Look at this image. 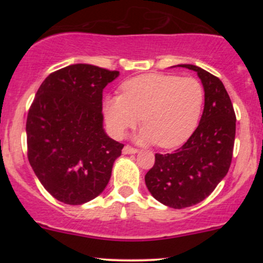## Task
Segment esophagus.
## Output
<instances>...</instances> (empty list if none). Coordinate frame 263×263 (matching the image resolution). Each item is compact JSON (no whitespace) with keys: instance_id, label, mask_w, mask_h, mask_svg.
Returning a JSON list of instances; mask_svg holds the SVG:
<instances>
[{"instance_id":"obj_1","label":"esophagus","mask_w":263,"mask_h":263,"mask_svg":"<svg viewBox=\"0 0 263 263\" xmlns=\"http://www.w3.org/2000/svg\"><path fill=\"white\" fill-rule=\"evenodd\" d=\"M122 153H123V155H135V153H137V149L134 148V147L128 146V144H127V146L123 147Z\"/></svg>"}]
</instances>
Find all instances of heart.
<instances>
[{"label":"heart","mask_w":263,"mask_h":263,"mask_svg":"<svg viewBox=\"0 0 263 263\" xmlns=\"http://www.w3.org/2000/svg\"><path fill=\"white\" fill-rule=\"evenodd\" d=\"M122 95L107 96L104 115L116 137L143 126L137 140L162 148L184 143L197 128L204 106V87L194 78L147 74L122 84Z\"/></svg>","instance_id":"obj_1"}]
</instances>
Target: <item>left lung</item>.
<instances>
[{"instance_id": "1", "label": "left lung", "mask_w": 263, "mask_h": 263, "mask_svg": "<svg viewBox=\"0 0 263 263\" xmlns=\"http://www.w3.org/2000/svg\"><path fill=\"white\" fill-rule=\"evenodd\" d=\"M177 66L197 71L204 87V110L197 129L173 153H156L144 177L159 203L173 209L193 206L209 197L231 164L236 116L230 96L219 78L192 64Z\"/></svg>"}]
</instances>
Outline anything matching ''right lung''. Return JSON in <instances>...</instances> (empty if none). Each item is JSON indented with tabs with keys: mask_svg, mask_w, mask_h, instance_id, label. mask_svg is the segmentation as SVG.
Segmentation results:
<instances>
[{
	"mask_svg": "<svg viewBox=\"0 0 263 263\" xmlns=\"http://www.w3.org/2000/svg\"><path fill=\"white\" fill-rule=\"evenodd\" d=\"M119 71L71 64L45 78L27 116L28 161L57 200L81 205L106 188L123 144L104 129L102 91Z\"/></svg>",
	"mask_w": 263,
	"mask_h": 263,
	"instance_id": "1",
	"label": "right lung"
}]
</instances>
